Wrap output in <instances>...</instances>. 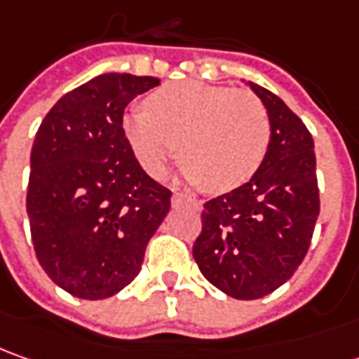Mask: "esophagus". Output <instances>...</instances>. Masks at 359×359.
I'll return each instance as SVG.
<instances>
[{
  "mask_svg": "<svg viewBox=\"0 0 359 359\" xmlns=\"http://www.w3.org/2000/svg\"><path fill=\"white\" fill-rule=\"evenodd\" d=\"M172 203L175 204H191L194 206L196 210H201V201H196V198H192V196H187V194H182V192H175L172 194Z\"/></svg>",
  "mask_w": 359,
  "mask_h": 359,
  "instance_id": "esophagus-1",
  "label": "esophagus"
}]
</instances>
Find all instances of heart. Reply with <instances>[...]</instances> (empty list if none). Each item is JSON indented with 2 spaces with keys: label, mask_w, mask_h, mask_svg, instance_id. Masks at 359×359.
Wrapping results in <instances>:
<instances>
[{
  "label": "heart",
  "mask_w": 359,
  "mask_h": 359,
  "mask_svg": "<svg viewBox=\"0 0 359 359\" xmlns=\"http://www.w3.org/2000/svg\"><path fill=\"white\" fill-rule=\"evenodd\" d=\"M123 133L151 177H163L179 144L182 175L210 191L226 192L248 182L262 167L270 117L250 91L182 81L149 95L144 111L127 113Z\"/></svg>",
  "instance_id": "b5f03b06"
}]
</instances>
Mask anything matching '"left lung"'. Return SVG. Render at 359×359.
Wrapping results in <instances>:
<instances>
[{"mask_svg": "<svg viewBox=\"0 0 359 359\" xmlns=\"http://www.w3.org/2000/svg\"><path fill=\"white\" fill-rule=\"evenodd\" d=\"M248 85L270 117L268 153L248 182L204 203L192 246L204 278L236 300L262 298L292 278L320 215L310 130L280 97Z\"/></svg>", "mask_w": 359, "mask_h": 359, "instance_id": "8db88e82", "label": "left lung"}]
</instances>
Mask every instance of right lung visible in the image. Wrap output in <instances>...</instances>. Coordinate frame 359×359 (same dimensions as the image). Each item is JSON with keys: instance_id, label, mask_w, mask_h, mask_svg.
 I'll list each match as a JSON object with an SVG mask.
<instances>
[{"instance_id": "obj_1", "label": "right lung", "mask_w": 359, "mask_h": 359, "mask_svg": "<svg viewBox=\"0 0 359 359\" xmlns=\"http://www.w3.org/2000/svg\"><path fill=\"white\" fill-rule=\"evenodd\" d=\"M156 77L103 73L45 115L32 149L27 217L35 256L59 288L103 300L139 274L172 192L135 158L123 133L130 101Z\"/></svg>"}]
</instances>
